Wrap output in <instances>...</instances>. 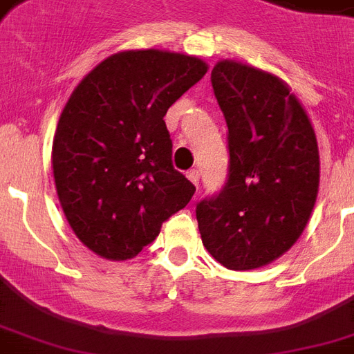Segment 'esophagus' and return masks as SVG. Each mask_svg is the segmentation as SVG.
<instances>
[{"instance_id":"1","label":"esophagus","mask_w":354,"mask_h":354,"mask_svg":"<svg viewBox=\"0 0 354 354\" xmlns=\"http://www.w3.org/2000/svg\"><path fill=\"white\" fill-rule=\"evenodd\" d=\"M187 178H189V180H191V182L194 183V185H196V187H198V183H200V172L196 171V169H191V171L187 172Z\"/></svg>"}]
</instances>
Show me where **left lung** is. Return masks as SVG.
I'll return each instance as SVG.
<instances>
[{
    "instance_id": "left-lung-1",
    "label": "left lung",
    "mask_w": 354,
    "mask_h": 354,
    "mask_svg": "<svg viewBox=\"0 0 354 354\" xmlns=\"http://www.w3.org/2000/svg\"><path fill=\"white\" fill-rule=\"evenodd\" d=\"M227 124L230 174L196 205L205 250L230 270H255L288 252L313 215L319 150L313 122L279 77L235 60L211 71Z\"/></svg>"
}]
</instances>
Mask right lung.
<instances>
[{"instance_id": "add662e5", "label": "right lung", "mask_w": 354, "mask_h": 354, "mask_svg": "<svg viewBox=\"0 0 354 354\" xmlns=\"http://www.w3.org/2000/svg\"><path fill=\"white\" fill-rule=\"evenodd\" d=\"M207 73L202 58L115 53L80 80L53 139V174L69 226L108 261L136 257L193 198L172 167L167 110Z\"/></svg>"}]
</instances>
